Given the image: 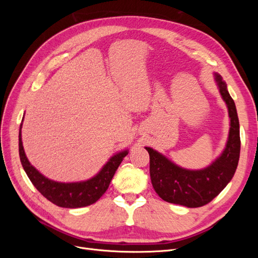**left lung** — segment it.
Returning <instances> with one entry per match:
<instances>
[{
	"instance_id": "8db88e82",
	"label": "left lung",
	"mask_w": 258,
	"mask_h": 258,
	"mask_svg": "<svg viewBox=\"0 0 258 258\" xmlns=\"http://www.w3.org/2000/svg\"><path fill=\"white\" fill-rule=\"evenodd\" d=\"M215 82L228 108L229 136L225 150L210 166L201 170H187L176 166L166 156L145 147L150 154L151 181L155 191L167 202L187 208H199L212 201L230 182L240 157V130L236 104L220 74Z\"/></svg>"
}]
</instances>
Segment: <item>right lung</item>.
<instances>
[{
	"mask_svg": "<svg viewBox=\"0 0 258 258\" xmlns=\"http://www.w3.org/2000/svg\"><path fill=\"white\" fill-rule=\"evenodd\" d=\"M23 121V120H22ZM19 130V156L20 161L28 177L35 188L53 205L61 208H82L98 201L106 191L112 178L122 159L128 155V150L117 153L110 158L100 172L87 181L76 183L54 182L45 177L29 162L21 141V126Z\"/></svg>",
	"mask_w": 258,
	"mask_h": 258,
	"instance_id": "obj_1",
	"label": "right lung"
}]
</instances>
